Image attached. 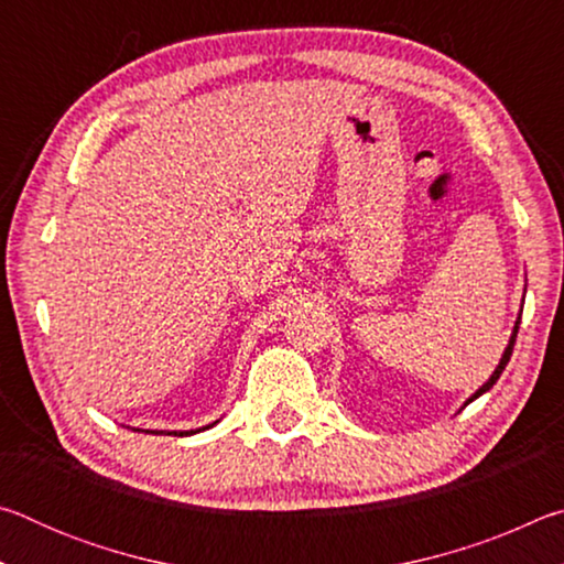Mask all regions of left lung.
Masks as SVG:
<instances>
[{
	"instance_id": "left-lung-1",
	"label": "left lung",
	"mask_w": 564,
	"mask_h": 564,
	"mask_svg": "<svg viewBox=\"0 0 564 564\" xmlns=\"http://www.w3.org/2000/svg\"><path fill=\"white\" fill-rule=\"evenodd\" d=\"M520 316H522V308H520ZM520 316H518V321H514V328H512V333H510V340H508V346H505V350H502V356H500V362L498 366H495V370H492V376L485 380V383L475 390V393L465 400V405H470L473 400H477L480 398L482 393H488V390L498 383V378L502 376V370H505V366H508L510 362V356H512V346H514V338H518V328H520Z\"/></svg>"
}]
</instances>
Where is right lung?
Here are the masks:
<instances>
[{"instance_id": "add662e5", "label": "right lung", "mask_w": 564, "mask_h": 564, "mask_svg": "<svg viewBox=\"0 0 564 564\" xmlns=\"http://www.w3.org/2000/svg\"><path fill=\"white\" fill-rule=\"evenodd\" d=\"M218 423V420H216ZM216 423H212V425H204V427H196V431H141V427H131V431H141V433H169V435H178V437H184V435H196V433H202V431H208V427H214Z\"/></svg>"}]
</instances>
